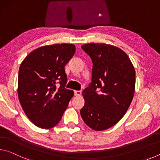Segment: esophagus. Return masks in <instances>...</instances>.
Instances as JSON below:
<instances>
[{
  "mask_svg": "<svg viewBox=\"0 0 160 160\" xmlns=\"http://www.w3.org/2000/svg\"><path fill=\"white\" fill-rule=\"evenodd\" d=\"M81 94H82V92L80 91V90H75V95L77 96V97H79L81 95Z\"/></svg>",
  "mask_w": 160,
  "mask_h": 160,
  "instance_id": "obj_1",
  "label": "esophagus"
}]
</instances>
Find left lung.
Listing matches in <instances>:
<instances>
[{"label":"left lung","mask_w":160,"mask_h":160,"mask_svg":"<svg viewBox=\"0 0 160 160\" xmlns=\"http://www.w3.org/2000/svg\"><path fill=\"white\" fill-rule=\"evenodd\" d=\"M81 47L90 56L93 66L92 82L82 91L85 105L80 114L90 128L104 131L117 123L131 104L135 68L128 55L115 46L90 43Z\"/></svg>","instance_id":"8db88e82"}]
</instances>
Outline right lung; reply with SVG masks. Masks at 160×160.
I'll use <instances>...</instances> for the list:
<instances>
[{"label":"right lung","mask_w":160,"mask_h":160,"mask_svg":"<svg viewBox=\"0 0 160 160\" xmlns=\"http://www.w3.org/2000/svg\"><path fill=\"white\" fill-rule=\"evenodd\" d=\"M72 44L44 46L29 53L20 66L18 94L26 116L35 126L57 125L74 92L65 88V66L73 56ZM59 82L60 86L56 84Z\"/></svg>","instance_id":"right-lung-1"}]
</instances>
